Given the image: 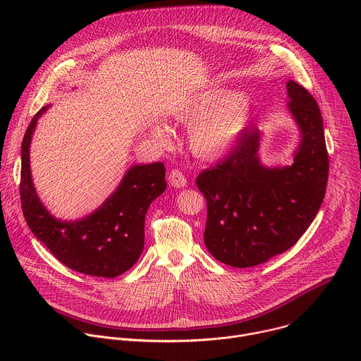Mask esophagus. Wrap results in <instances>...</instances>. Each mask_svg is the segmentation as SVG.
I'll return each mask as SVG.
<instances>
[{
	"label": "esophagus",
	"instance_id": "1",
	"mask_svg": "<svg viewBox=\"0 0 361 361\" xmlns=\"http://www.w3.org/2000/svg\"><path fill=\"white\" fill-rule=\"evenodd\" d=\"M169 183L170 185L176 187V188H183L187 185V180L185 176L180 171V170H171L169 174Z\"/></svg>",
	"mask_w": 361,
	"mask_h": 361
}]
</instances>
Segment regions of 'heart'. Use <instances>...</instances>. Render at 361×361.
<instances>
[{
	"mask_svg": "<svg viewBox=\"0 0 361 361\" xmlns=\"http://www.w3.org/2000/svg\"><path fill=\"white\" fill-rule=\"evenodd\" d=\"M174 118L190 124L187 140L195 156L212 160L227 152L248 128L252 102L245 94L234 90H213L185 101L174 111ZM151 133L160 140L167 135L160 127H154Z\"/></svg>",
	"mask_w": 361,
	"mask_h": 361,
	"instance_id": "obj_1",
	"label": "heart"
}]
</instances>
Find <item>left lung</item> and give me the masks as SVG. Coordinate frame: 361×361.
Returning a JSON list of instances; mask_svg holds the SVG:
<instances>
[{
  "label": "left lung",
  "instance_id": "1",
  "mask_svg": "<svg viewBox=\"0 0 361 361\" xmlns=\"http://www.w3.org/2000/svg\"><path fill=\"white\" fill-rule=\"evenodd\" d=\"M286 87L287 110L298 128L293 164H263L264 133L251 126L230 157L197 177L207 200L205 247L231 267L259 266L293 247L314 220L326 194L329 156L320 109L295 81Z\"/></svg>",
  "mask_w": 361,
  "mask_h": 361
}]
</instances>
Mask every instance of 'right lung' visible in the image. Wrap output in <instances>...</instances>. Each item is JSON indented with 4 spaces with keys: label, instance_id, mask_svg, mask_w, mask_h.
Listing matches in <instances>:
<instances>
[{
    "label": "right lung",
    "instance_id": "obj_1",
    "mask_svg": "<svg viewBox=\"0 0 361 361\" xmlns=\"http://www.w3.org/2000/svg\"><path fill=\"white\" fill-rule=\"evenodd\" d=\"M42 107L31 120L21 145V205L32 234L68 269L94 277L114 279L130 270L144 248V220L149 204L166 191L163 163L133 164L117 188L98 209L77 220L48 212L35 190L30 148Z\"/></svg>",
    "mask_w": 361,
    "mask_h": 361
}]
</instances>
